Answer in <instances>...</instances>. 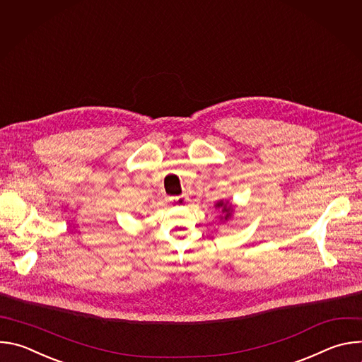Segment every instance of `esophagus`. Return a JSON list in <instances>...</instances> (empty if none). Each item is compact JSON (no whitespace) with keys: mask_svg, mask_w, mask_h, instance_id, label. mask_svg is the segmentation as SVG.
<instances>
[{"mask_svg":"<svg viewBox=\"0 0 362 362\" xmlns=\"http://www.w3.org/2000/svg\"><path fill=\"white\" fill-rule=\"evenodd\" d=\"M170 200L173 202V203H176V204H182L183 202H185V199L182 197V196H176V197H170Z\"/></svg>","mask_w":362,"mask_h":362,"instance_id":"obj_1","label":"esophagus"}]
</instances>
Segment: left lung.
<instances>
[{"label":"left lung","instance_id":"1","mask_svg":"<svg viewBox=\"0 0 362 362\" xmlns=\"http://www.w3.org/2000/svg\"><path fill=\"white\" fill-rule=\"evenodd\" d=\"M215 206H216V209H219L222 212V216H221L222 221H229L232 218L233 204H230L229 202H225V200H219Z\"/></svg>","mask_w":362,"mask_h":362}]
</instances>
